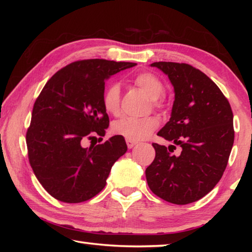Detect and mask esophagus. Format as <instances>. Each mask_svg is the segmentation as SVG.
<instances>
[{
	"label": "esophagus",
	"mask_w": 252,
	"mask_h": 252,
	"mask_svg": "<svg viewBox=\"0 0 252 252\" xmlns=\"http://www.w3.org/2000/svg\"><path fill=\"white\" fill-rule=\"evenodd\" d=\"M135 144H136V142L131 141V140H126V146H127V148H129V149L133 148V147L135 146Z\"/></svg>",
	"instance_id": "34e87169"
}]
</instances>
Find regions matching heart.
Returning a JSON list of instances; mask_svg holds the SVG:
<instances>
[{"instance_id": "heart-1", "label": "heart", "mask_w": 252, "mask_h": 252, "mask_svg": "<svg viewBox=\"0 0 252 252\" xmlns=\"http://www.w3.org/2000/svg\"><path fill=\"white\" fill-rule=\"evenodd\" d=\"M133 82L136 87L153 99L156 106H161L162 101L160 96L164 92V85L156 74L151 72H142L135 76ZM120 103L121 90L119 84L113 82L106 85L102 94V104L104 110L110 114L117 116L120 111ZM158 126H159V121L153 117L142 119L122 118L113 122L111 130L113 134L136 142L148 139L157 130Z\"/></svg>"}]
</instances>
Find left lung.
<instances>
[{
  "label": "left lung",
  "mask_w": 252,
  "mask_h": 252,
  "mask_svg": "<svg viewBox=\"0 0 252 252\" xmlns=\"http://www.w3.org/2000/svg\"><path fill=\"white\" fill-rule=\"evenodd\" d=\"M169 76L174 102L169 122L158 132L174 146L152 143L156 157L146 169L150 190L174 204L203 198L227 168L233 146V114L227 97L213 81L187 63L155 62ZM176 145L183 151L172 155Z\"/></svg>",
  "instance_id": "8db88e82"
}]
</instances>
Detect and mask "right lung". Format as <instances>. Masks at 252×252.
I'll return each mask as SVG.
<instances>
[{
	"mask_svg": "<svg viewBox=\"0 0 252 252\" xmlns=\"http://www.w3.org/2000/svg\"><path fill=\"white\" fill-rule=\"evenodd\" d=\"M136 65L103 59L79 60L51 78L33 105L27 132L29 162L53 198L66 203L90 200L103 189L111 168L127 150L125 138L111 136L83 148L92 133L103 136L109 116L102 104L104 81Z\"/></svg>",
	"mask_w": 252,
	"mask_h": 252,
	"instance_id": "right-lung-1",
	"label": "right lung"
}]
</instances>
